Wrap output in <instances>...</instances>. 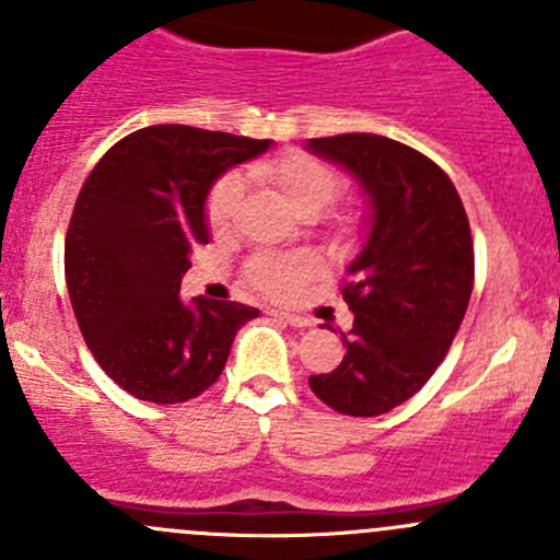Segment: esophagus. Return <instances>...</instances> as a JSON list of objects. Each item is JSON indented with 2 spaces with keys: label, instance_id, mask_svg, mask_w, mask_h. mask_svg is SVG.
Listing matches in <instances>:
<instances>
[{
  "label": "esophagus",
  "instance_id": "1",
  "mask_svg": "<svg viewBox=\"0 0 560 560\" xmlns=\"http://www.w3.org/2000/svg\"><path fill=\"white\" fill-rule=\"evenodd\" d=\"M268 314H270V316H276V319H284L287 325H292V327H308V325H312V319H308V316H303V314L279 312V308H270Z\"/></svg>",
  "mask_w": 560,
  "mask_h": 560
}]
</instances>
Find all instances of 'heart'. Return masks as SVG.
<instances>
[{
	"label": "heart",
	"mask_w": 560,
	"mask_h": 560,
	"mask_svg": "<svg viewBox=\"0 0 560 560\" xmlns=\"http://www.w3.org/2000/svg\"><path fill=\"white\" fill-rule=\"evenodd\" d=\"M254 175L301 217H316L322 208L330 206L343 189L341 173L327 162L316 160L303 151H287L254 165ZM241 202V180L235 175L219 180L206 202V219L211 230H224L235 217ZM248 281L257 290L273 298H284L298 284L316 273V257L308 252L301 254H259L246 265Z\"/></svg>",
	"instance_id": "heart-1"
}]
</instances>
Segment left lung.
Instances as JSON below:
<instances>
[{"mask_svg":"<svg viewBox=\"0 0 560 560\" xmlns=\"http://www.w3.org/2000/svg\"><path fill=\"white\" fill-rule=\"evenodd\" d=\"M312 154L352 173L369 195V235L341 295L354 325L341 365L308 380L349 417H376L409 400L444 354L468 308L474 244L450 175L420 151L369 132L312 138Z\"/></svg>","mask_w":560,"mask_h":560,"instance_id":"8db88e82","label":"left lung"}]
</instances>
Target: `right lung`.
<instances>
[{
	"label": "right lung",
	"instance_id": "obj_1",
	"mask_svg": "<svg viewBox=\"0 0 560 560\" xmlns=\"http://www.w3.org/2000/svg\"><path fill=\"white\" fill-rule=\"evenodd\" d=\"M268 149L270 140L156 124L118 140L83 184L67 230V290L94 360L135 398L180 404L206 393L235 332L259 314L178 292L191 248L208 244L213 180Z\"/></svg>",
	"mask_w": 560,
	"mask_h": 560
}]
</instances>
